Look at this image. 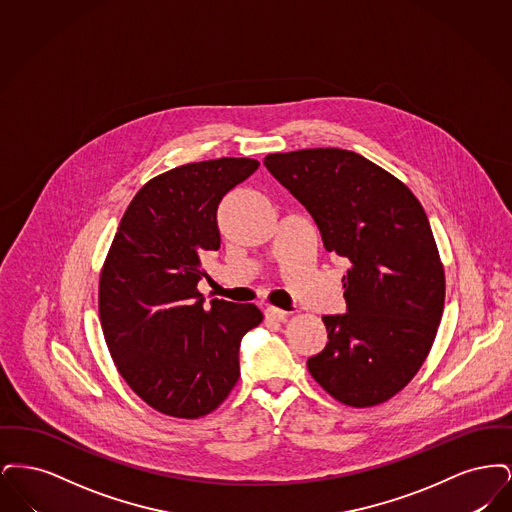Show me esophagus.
Instances as JSON below:
<instances>
[{"label":"esophagus","instance_id":"obj_1","mask_svg":"<svg viewBox=\"0 0 512 512\" xmlns=\"http://www.w3.org/2000/svg\"><path fill=\"white\" fill-rule=\"evenodd\" d=\"M265 317H267V320H274V322H284L288 318V313L278 309V307H267Z\"/></svg>","mask_w":512,"mask_h":512}]
</instances>
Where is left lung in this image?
<instances>
[{
    "label": "left lung",
    "instance_id": "obj_1",
    "mask_svg": "<svg viewBox=\"0 0 512 512\" xmlns=\"http://www.w3.org/2000/svg\"><path fill=\"white\" fill-rule=\"evenodd\" d=\"M268 172L317 222L326 251L351 261L347 313L322 317L328 343L307 361L318 384L349 407L403 390L438 334L445 274L413 192L363 155L338 147L270 153Z\"/></svg>",
    "mask_w": 512,
    "mask_h": 512
}]
</instances>
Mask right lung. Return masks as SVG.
<instances>
[{
  "label": "right lung",
  "mask_w": 512,
  "mask_h": 512,
  "mask_svg": "<svg viewBox=\"0 0 512 512\" xmlns=\"http://www.w3.org/2000/svg\"><path fill=\"white\" fill-rule=\"evenodd\" d=\"M259 169L222 157L176 167L134 195L99 276V320L124 382L159 413H213L240 378V343L259 326L253 303L211 299L201 257L220 247L222 197Z\"/></svg>",
  "instance_id": "right-lung-1"
}]
</instances>
